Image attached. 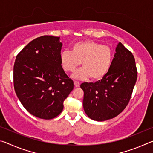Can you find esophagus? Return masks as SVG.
I'll list each match as a JSON object with an SVG mask.
<instances>
[{
    "label": "esophagus",
    "instance_id": "34e87169",
    "mask_svg": "<svg viewBox=\"0 0 153 153\" xmlns=\"http://www.w3.org/2000/svg\"><path fill=\"white\" fill-rule=\"evenodd\" d=\"M74 86H76V87H77V88H78L80 86V83L79 82L74 81Z\"/></svg>",
    "mask_w": 153,
    "mask_h": 153
}]
</instances>
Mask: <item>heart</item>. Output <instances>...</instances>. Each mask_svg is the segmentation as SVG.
<instances>
[{"label": "heart", "instance_id": "1", "mask_svg": "<svg viewBox=\"0 0 153 153\" xmlns=\"http://www.w3.org/2000/svg\"><path fill=\"white\" fill-rule=\"evenodd\" d=\"M113 54L108 46L91 40L80 41L71 46V52L65 50L60 55L61 66L65 71H74L80 63L83 67L75 71L72 77L92 80L102 79L111 67Z\"/></svg>", "mask_w": 153, "mask_h": 153}]
</instances>
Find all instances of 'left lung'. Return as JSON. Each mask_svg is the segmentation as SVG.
I'll list each match as a JSON object with an SVG mask.
<instances>
[{
    "instance_id": "1",
    "label": "left lung",
    "mask_w": 153,
    "mask_h": 153,
    "mask_svg": "<svg viewBox=\"0 0 153 153\" xmlns=\"http://www.w3.org/2000/svg\"><path fill=\"white\" fill-rule=\"evenodd\" d=\"M108 73L95 83L80 85L84 91L83 107L92 120L103 121L115 117L128 105L137 79L132 53L120 42Z\"/></svg>"
}]
</instances>
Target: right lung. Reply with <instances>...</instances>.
<instances>
[{"mask_svg": "<svg viewBox=\"0 0 153 153\" xmlns=\"http://www.w3.org/2000/svg\"><path fill=\"white\" fill-rule=\"evenodd\" d=\"M60 37L43 36L18 54L13 67L14 88L21 103L36 117L51 120L63 109L74 82L60 61Z\"/></svg>", "mask_w": 153, "mask_h": 153, "instance_id": "right-lung-1", "label": "right lung"}]
</instances>
